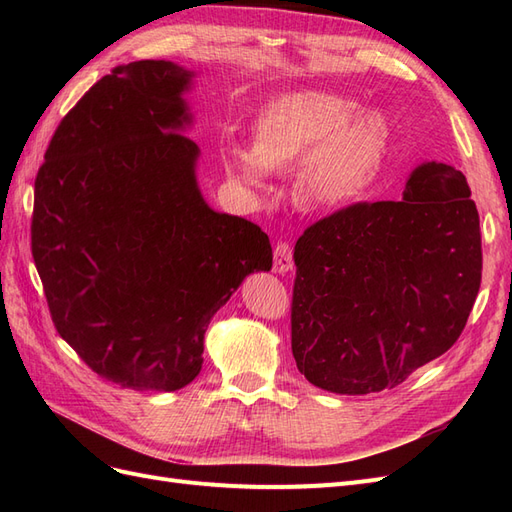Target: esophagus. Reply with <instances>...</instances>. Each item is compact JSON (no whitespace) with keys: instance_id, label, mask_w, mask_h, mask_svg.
Returning a JSON list of instances; mask_svg holds the SVG:
<instances>
[{"instance_id":"34e87169","label":"esophagus","mask_w":512,"mask_h":512,"mask_svg":"<svg viewBox=\"0 0 512 512\" xmlns=\"http://www.w3.org/2000/svg\"><path fill=\"white\" fill-rule=\"evenodd\" d=\"M273 271L275 273H288L292 269V247L288 241H277L273 252Z\"/></svg>"}]
</instances>
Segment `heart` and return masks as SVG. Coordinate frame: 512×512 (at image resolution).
I'll return each instance as SVG.
<instances>
[{"label":"heart","mask_w":512,"mask_h":512,"mask_svg":"<svg viewBox=\"0 0 512 512\" xmlns=\"http://www.w3.org/2000/svg\"><path fill=\"white\" fill-rule=\"evenodd\" d=\"M359 104L329 91H292L260 108L252 123V151L232 147L226 168L250 188L265 173L297 168L301 203L342 207L374 181L389 149L391 128L380 113H359Z\"/></svg>","instance_id":"1"}]
</instances>
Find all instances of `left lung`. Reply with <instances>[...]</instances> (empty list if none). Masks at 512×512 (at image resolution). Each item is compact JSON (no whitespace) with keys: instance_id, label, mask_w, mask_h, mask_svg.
I'll return each instance as SVG.
<instances>
[{"instance_id":"left-lung-1","label":"left lung","mask_w":512,"mask_h":512,"mask_svg":"<svg viewBox=\"0 0 512 512\" xmlns=\"http://www.w3.org/2000/svg\"><path fill=\"white\" fill-rule=\"evenodd\" d=\"M292 356L324 391L395 389L451 348L483 273L480 224L461 170L425 162L401 200L354 203L294 245Z\"/></svg>"}]
</instances>
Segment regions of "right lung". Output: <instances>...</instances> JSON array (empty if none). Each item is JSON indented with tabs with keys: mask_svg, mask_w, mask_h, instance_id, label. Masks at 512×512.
I'll return each mask as SVG.
<instances>
[{
	"mask_svg": "<svg viewBox=\"0 0 512 512\" xmlns=\"http://www.w3.org/2000/svg\"><path fill=\"white\" fill-rule=\"evenodd\" d=\"M192 72L113 68L61 119L34 183L32 254L57 333L102 380L177 391L203 367L205 331L269 237L213 211L181 94Z\"/></svg>",
	"mask_w": 512,
	"mask_h": 512,
	"instance_id": "add662e5",
	"label": "right lung"
}]
</instances>
